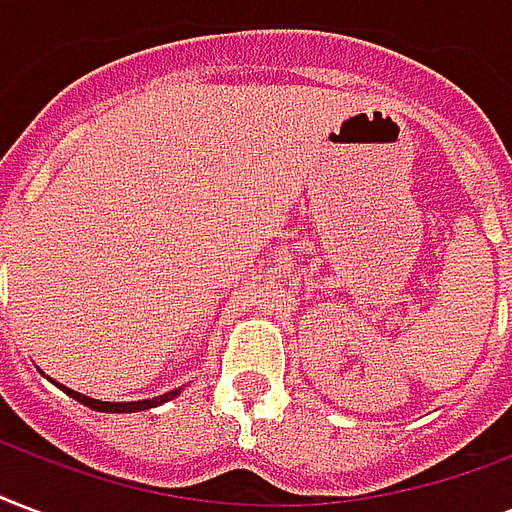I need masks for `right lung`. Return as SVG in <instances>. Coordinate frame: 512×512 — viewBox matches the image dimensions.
Returning <instances> with one entry per match:
<instances>
[{"label": "right lung", "instance_id": "right-lung-1", "mask_svg": "<svg viewBox=\"0 0 512 512\" xmlns=\"http://www.w3.org/2000/svg\"><path fill=\"white\" fill-rule=\"evenodd\" d=\"M53 384H56V381H53ZM56 386L61 389V392H66V395L72 397V400H77V403L88 405V408L101 413H139V411H147V408H158V405L169 403V400H174V397L179 395V389H174V392H166V395L161 397H152V400H134V403H101V400L80 395V392H74V389H69V386L64 384H56Z\"/></svg>", "mask_w": 512, "mask_h": 512}]
</instances>
